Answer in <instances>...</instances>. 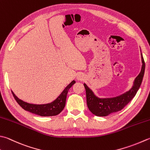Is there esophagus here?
<instances>
[{
	"mask_svg": "<svg viewBox=\"0 0 150 150\" xmlns=\"http://www.w3.org/2000/svg\"><path fill=\"white\" fill-rule=\"evenodd\" d=\"M77 79L79 81H83L84 79V75H82V74H79L78 75H77Z\"/></svg>",
	"mask_w": 150,
	"mask_h": 150,
	"instance_id": "1",
	"label": "esophagus"
}]
</instances>
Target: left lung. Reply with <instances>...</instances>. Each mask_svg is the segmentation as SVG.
I'll use <instances>...</instances> for the list:
<instances>
[{
	"instance_id": "1",
	"label": "left lung",
	"mask_w": 150,
	"mask_h": 150,
	"mask_svg": "<svg viewBox=\"0 0 150 150\" xmlns=\"http://www.w3.org/2000/svg\"><path fill=\"white\" fill-rule=\"evenodd\" d=\"M141 71L134 79L131 88L122 94L113 98H101L97 96L87 85L84 83L86 90V103L91 112L97 116H107L109 114L121 110L135 96L141 85L145 71V63L141 53Z\"/></svg>"
}]
</instances>
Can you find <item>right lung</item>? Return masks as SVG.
Instances as JSON below:
<instances>
[{"instance_id": "obj_1", "label": "right lung", "mask_w": 150, "mask_h": 150, "mask_svg": "<svg viewBox=\"0 0 150 150\" xmlns=\"http://www.w3.org/2000/svg\"><path fill=\"white\" fill-rule=\"evenodd\" d=\"M75 83V81H72L55 100L47 104L36 105L28 103L23 101L21 99L17 98L13 92V91H11V92H12V94L17 103L24 110L40 116H57L58 114H60L64 109V108L65 107L67 92H68L70 88Z\"/></svg>"}]
</instances>
